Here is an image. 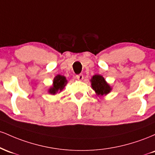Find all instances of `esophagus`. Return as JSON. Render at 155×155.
<instances>
[{"label": "esophagus", "mask_w": 155, "mask_h": 155, "mask_svg": "<svg viewBox=\"0 0 155 155\" xmlns=\"http://www.w3.org/2000/svg\"><path fill=\"white\" fill-rule=\"evenodd\" d=\"M76 79H77L78 80H79V81H81V80H83L84 79V76L82 75V74H79V75H76Z\"/></svg>", "instance_id": "1"}]
</instances>
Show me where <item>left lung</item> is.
<instances>
[{"label":"left lung","instance_id":"1","mask_svg":"<svg viewBox=\"0 0 155 155\" xmlns=\"http://www.w3.org/2000/svg\"><path fill=\"white\" fill-rule=\"evenodd\" d=\"M92 89L95 92L97 96H105L110 93L112 87L107 83L103 76L95 74L90 79Z\"/></svg>","mask_w":155,"mask_h":155}]
</instances>
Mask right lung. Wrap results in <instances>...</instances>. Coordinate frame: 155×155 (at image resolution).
I'll list each match as a JSON object with an SVG mask.
<instances>
[{
	"mask_svg": "<svg viewBox=\"0 0 155 155\" xmlns=\"http://www.w3.org/2000/svg\"><path fill=\"white\" fill-rule=\"evenodd\" d=\"M67 83L68 81L65 76L58 74L53 79L52 85L48 90V92L53 95H56L57 93H60L65 87V85L67 84Z\"/></svg>",
	"mask_w": 155,
	"mask_h": 155,
	"instance_id": "add662e5",
	"label": "right lung"
}]
</instances>
